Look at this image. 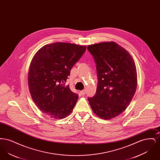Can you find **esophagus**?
Here are the masks:
<instances>
[{
	"mask_svg": "<svg viewBox=\"0 0 160 160\" xmlns=\"http://www.w3.org/2000/svg\"><path fill=\"white\" fill-rule=\"evenodd\" d=\"M80 93H81L82 95H84L86 93V91H85V90H83V91H82L80 92Z\"/></svg>",
	"mask_w": 160,
	"mask_h": 160,
	"instance_id": "34e87169",
	"label": "esophagus"
}]
</instances>
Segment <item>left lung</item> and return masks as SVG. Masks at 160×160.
Returning <instances> with one entry per match:
<instances>
[{"label": "left lung", "mask_w": 160, "mask_h": 160, "mask_svg": "<svg viewBox=\"0 0 160 160\" xmlns=\"http://www.w3.org/2000/svg\"><path fill=\"white\" fill-rule=\"evenodd\" d=\"M97 66L98 86L88 101L95 114L110 119L122 113L132 99L137 85V70L130 54L114 42L88 47Z\"/></svg>", "instance_id": "left-lung-1"}]
</instances>
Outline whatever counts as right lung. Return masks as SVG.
<instances>
[{"label": "right lung", "mask_w": 160, "mask_h": 160, "mask_svg": "<svg viewBox=\"0 0 160 160\" xmlns=\"http://www.w3.org/2000/svg\"><path fill=\"white\" fill-rule=\"evenodd\" d=\"M86 50V46L56 42L41 48L31 61L28 86L32 98L52 118L67 117L76 104L78 95L65 82Z\"/></svg>", "instance_id": "right-lung-1"}]
</instances>
